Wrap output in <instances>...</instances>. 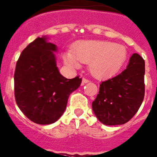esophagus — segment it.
<instances>
[{
  "label": "esophagus",
  "mask_w": 157,
  "mask_h": 157,
  "mask_svg": "<svg viewBox=\"0 0 157 157\" xmlns=\"http://www.w3.org/2000/svg\"><path fill=\"white\" fill-rule=\"evenodd\" d=\"M89 82V80H88L86 78H83L82 79V85H84L85 83H87V82Z\"/></svg>",
  "instance_id": "obj_1"
}]
</instances>
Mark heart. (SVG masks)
<instances>
[{
  "label": "heart",
  "mask_w": 157,
  "mask_h": 157,
  "mask_svg": "<svg viewBox=\"0 0 157 157\" xmlns=\"http://www.w3.org/2000/svg\"><path fill=\"white\" fill-rule=\"evenodd\" d=\"M127 58V50L121 44L110 42L88 41L80 43L73 53L66 55L65 61L68 64L78 66L79 62L89 65L90 71L99 77L115 74Z\"/></svg>",
  "instance_id": "heart-1"
}]
</instances>
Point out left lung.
Returning <instances> with one entry per match:
<instances>
[{
    "label": "left lung",
    "instance_id": "left-lung-1",
    "mask_svg": "<svg viewBox=\"0 0 157 157\" xmlns=\"http://www.w3.org/2000/svg\"><path fill=\"white\" fill-rule=\"evenodd\" d=\"M144 60L138 53L130 57L126 69L101 82L92 109L105 125L124 124L142 104L144 96Z\"/></svg>",
    "mask_w": 157,
    "mask_h": 157
}]
</instances>
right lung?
Masks as SVG:
<instances>
[{"instance_id": "add662e5", "label": "right lung", "mask_w": 157, "mask_h": 157, "mask_svg": "<svg viewBox=\"0 0 157 157\" xmlns=\"http://www.w3.org/2000/svg\"><path fill=\"white\" fill-rule=\"evenodd\" d=\"M56 46L38 37L23 50L16 63L14 91L24 115L39 124H50L61 117L71 93L80 86L79 76L67 79L60 75L53 51Z\"/></svg>"}]
</instances>
